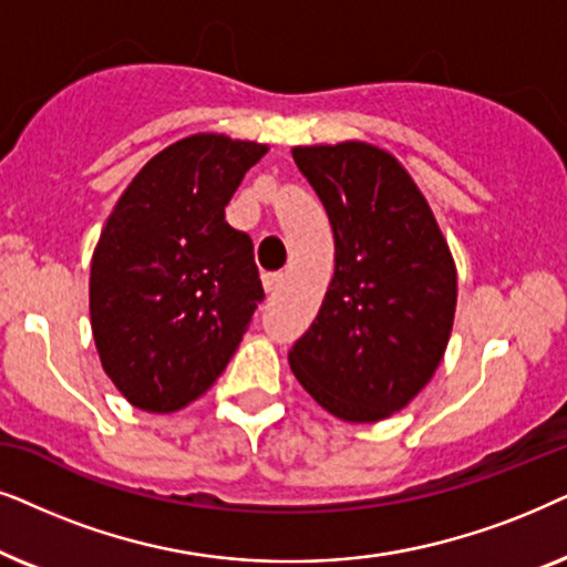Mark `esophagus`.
<instances>
[{
    "label": "esophagus",
    "mask_w": 567,
    "mask_h": 567,
    "mask_svg": "<svg viewBox=\"0 0 567 567\" xmlns=\"http://www.w3.org/2000/svg\"><path fill=\"white\" fill-rule=\"evenodd\" d=\"M261 279H264V290L267 292H275L282 288V275H279V271H275V275H264Z\"/></svg>",
    "instance_id": "1"
}]
</instances>
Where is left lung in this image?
Wrapping results in <instances>:
<instances>
[{
  "label": "left lung",
  "instance_id": "8db88e82",
  "mask_svg": "<svg viewBox=\"0 0 567 567\" xmlns=\"http://www.w3.org/2000/svg\"><path fill=\"white\" fill-rule=\"evenodd\" d=\"M334 230V275L290 371L344 422L402 412L433 379L456 313V261L410 171L371 142L292 147Z\"/></svg>",
  "mask_w": 567,
  "mask_h": 567
}]
</instances>
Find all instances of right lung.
I'll use <instances>...</instances> for the list:
<instances>
[{"mask_svg": "<svg viewBox=\"0 0 567 567\" xmlns=\"http://www.w3.org/2000/svg\"><path fill=\"white\" fill-rule=\"evenodd\" d=\"M267 145L199 132L142 165L90 259V327L113 386L171 414L207 394L264 300L254 244L225 205Z\"/></svg>", "mask_w": 567, "mask_h": 567, "instance_id": "right-lung-1", "label": "right lung"}]
</instances>
